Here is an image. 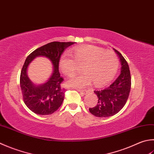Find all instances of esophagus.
<instances>
[{"mask_svg":"<svg viewBox=\"0 0 154 154\" xmlns=\"http://www.w3.org/2000/svg\"><path fill=\"white\" fill-rule=\"evenodd\" d=\"M78 91H79L82 95H86V94H87V93H88V91H87V90H79V89Z\"/></svg>","mask_w":154,"mask_h":154,"instance_id":"1","label":"esophagus"}]
</instances>
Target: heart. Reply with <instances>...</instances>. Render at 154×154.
Masks as SVG:
<instances>
[{
    "instance_id": "heart-1",
    "label": "heart",
    "mask_w": 154,
    "mask_h": 154,
    "mask_svg": "<svg viewBox=\"0 0 154 154\" xmlns=\"http://www.w3.org/2000/svg\"><path fill=\"white\" fill-rule=\"evenodd\" d=\"M59 66L62 73L70 76L83 67V73L75 75L67 81L71 87L83 88L93 81L96 87H103L112 80L118 70L119 60L112 51L86 45L75 48L69 54H64L59 59Z\"/></svg>"
}]
</instances>
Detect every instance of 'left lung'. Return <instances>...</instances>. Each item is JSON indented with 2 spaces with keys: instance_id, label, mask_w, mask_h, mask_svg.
<instances>
[{
  "instance_id": "left-lung-1",
  "label": "left lung",
  "mask_w": 154,
  "mask_h": 154,
  "mask_svg": "<svg viewBox=\"0 0 154 154\" xmlns=\"http://www.w3.org/2000/svg\"><path fill=\"white\" fill-rule=\"evenodd\" d=\"M121 63V73L111 85L104 89L94 91L97 96V104L89 108L90 113L98 117L116 115L124 107L131 89V75L129 65L124 57L113 49Z\"/></svg>"
}]
</instances>
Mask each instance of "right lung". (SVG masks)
<instances>
[{
  "instance_id": "right-lung-1",
  "label": "right lung",
  "mask_w": 154,
  "mask_h": 154,
  "mask_svg": "<svg viewBox=\"0 0 154 154\" xmlns=\"http://www.w3.org/2000/svg\"><path fill=\"white\" fill-rule=\"evenodd\" d=\"M75 43L51 42L38 48L27 57L20 77V85L25 105L30 110L41 116L50 115L61 106L65 97V90L61 88L63 81L59 71V59L64 50ZM44 56L52 63L53 71L45 83L37 85L27 75L29 65L36 57Z\"/></svg>"
}]
</instances>
